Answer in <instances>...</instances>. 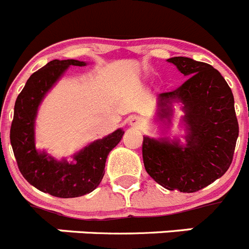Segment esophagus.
<instances>
[{
  "mask_svg": "<svg viewBox=\"0 0 249 249\" xmlns=\"http://www.w3.org/2000/svg\"><path fill=\"white\" fill-rule=\"evenodd\" d=\"M129 126L133 127V128H137V129H142L144 127V122L142 118L140 117H131L129 118Z\"/></svg>",
  "mask_w": 249,
  "mask_h": 249,
  "instance_id": "obj_1",
  "label": "esophagus"
}]
</instances>
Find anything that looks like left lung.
I'll use <instances>...</instances> for the list:
<instances>
[{
    "instance_id": "8db88e82",
    "label": "left lung",
    "mask_w": 249,
    "mask_h": 249,
    "mask_svg": "<svg viewBox=\"0 0 249 249\" xmlns=\"http://www.w3.org/2000/svg\"><path fill=\"white\" fill-rule=\"evenodd\" d=\"M186 77L179 87L158 96L160 117L171 114V103L184 105L190 129L187 146L143 137L144 168L169 191L192 193L227 172L238 138V121L230 86L215 68L188 57L168 59Z\"/></svg>"
}]
</instances>
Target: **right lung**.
Here are the masks:
<instances>
[{
	"label": "right lung",
	"instance_id": "add662e5",
	"mask_svg": "<svg viewBox=\"0 0 249 249\" xmlns=\"http://www.w3.org/2000/svg\"><path fill=\"white\" fill-rule=\"evenodd\" d=\"M85 65L76 59L51 61L31 74L15 103L10 140L19 172L37 190L59 198H74L92 192L105 176L107 156L124 133L117 129L97 140L77 153L72 163L57 162L36 151L34 128L39 103L68 66Z\"/></svg>",
	"mask_w": 249,
	"mask_h": 249
}]
</instances>
